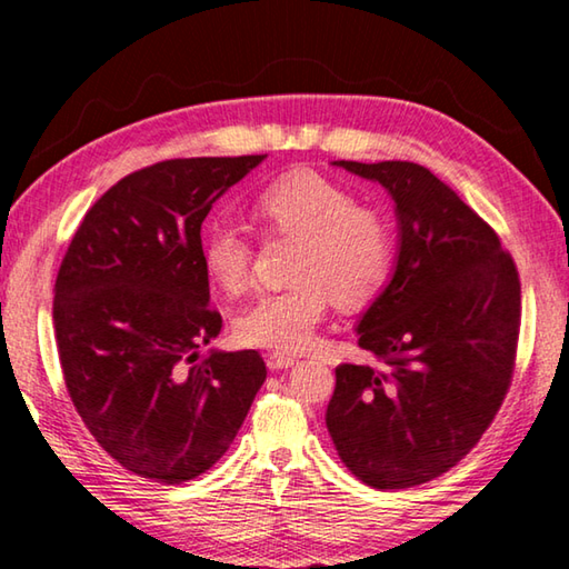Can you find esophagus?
<instances>
[{
	"label": "esophagus",
	"instance_id": "34e87169",
	"mask_svg": "<svg viewBox=\"0 0 569 569\" xmlns=\"http://www.w3.org/2000/svg\"><path fill=\"white\" fill-rule=\"evenodd\" d=\"M266 363L271 371H283V369H291V366L298 363L296 356H288V353H268L266 356Z\"/></svg>",
	"mask_w": 569,
	"mask_h": 569
}]
</instances>
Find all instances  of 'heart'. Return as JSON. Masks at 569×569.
<instances>
[{"mask_svg": "<svg viewBox=\"0 0 569 569\" xmlns=\"http://www.w3.org/2000/svg\"><path fill=\"white\" fill-rule=\"evenodd\" d=\"M253 216L266 233L298 238L291 278L256 296L236 316V339L273 353L311 349L331 298L341 308L369 303L389 278L393 233L377 208L359 206L341 182L311 170L288 172L258 192ZM253 248L243 230L218 223L206 233L203 266L228 293L243 291Z\"/></svg>", "mask_w": 569, "mask_h": 569, "instance_id": "heart-1", "label": "heart"}]
</instances>
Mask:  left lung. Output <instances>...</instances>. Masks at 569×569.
Masks as SVG:
<instances>
[{
  "mask_svg": "<svg viewBox=\"0 0 569 569\" xmlns=\"http://www.w3.org/2000/svg\"><path fill=\"white\" fill-rule=\"evenodd\" d=\"M333 166L389 190L399 256L356 326L383 369L341 363L326 427L363 485L407 489L465 459L502 407L522 316L519 273L495 230L431 170L407 160Z\"/></svg>",
  "mask_w": 569,
  "mask_h": 569,
  "instance_id": "left-lung-1",
  "label": "left lung"
}]
</instances>
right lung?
I'll list each match as a JSON object with an SVG mask.
<instances>
[{"label":"right lung","instance_id":"obj_1","mask_svg":"<svg viewBox=\"0 0 569 569\" xmlns=\"http://www.w3.org/2000/svg\"><path fill=\"white\" fill-rule=\"evenodd\" d=\"M266 156L178 158L130 172L77 228L54 281L67 391L98 445L132 475L180 485L233 445L266 381L258 351L198 349L210 308L200 226Z\"/></svg>","mask_w":569,"mask_h":569}]
</instances>
